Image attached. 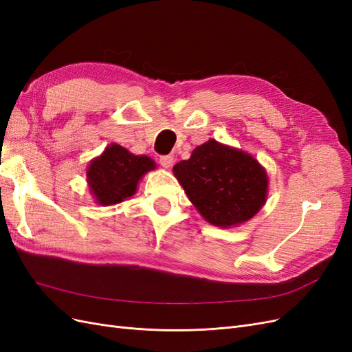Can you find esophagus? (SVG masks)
I'll use <instances>...</instances> for the list:
<instances>
[{
    "label": "esophagus",
    "instance_id": "obj_1",
    "mask_svg": "<svg viewBox=\"0 0 352 352\" xmlns=\"http://www.w3.org/2000/svg\"><path fill=\"white\" fill-rule=\"evenodd\" d=\"M173 160L175 158L172 155H163V157H160V164H162L164 168H170L173 164Z\"/></svg>",
    "mask_w": 352,
    "mask_h": 352
}]
</instances>
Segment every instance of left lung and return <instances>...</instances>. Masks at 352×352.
Wrapping results in <instances>:
<instances>
[{"instance_id": "left-lung-1", "label": "left lung", "mask_w": 352, "mask_h": 352, "mask_svg": "<svg viewBox=\"0 0 352 352\" xmlns=\"http://www.w3.org/2000/svg\"><path fill=\"white\" fill-rule=\"evenodd\" d=\"M173 175L210 225L235 228L251 220L267 201L269 176L251 154L208 140Z\"/></svg>"}]
</instances>
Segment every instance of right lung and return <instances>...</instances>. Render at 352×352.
Masks as SVG:
<instances>
[{
	"label": "right lung",
	"instance_id": "right-lung-1",
	"mask_svg": "<svg viewBox=\"0 0 352 352\" xmlns=\"http://www.w3.org/2000/svg\"><path fill=\"white\" fill-rule=\"evenodd\" d=\"M155 167L148 155H135L119 144H110L89 163L87 182L97 204L114 206L135 195L144 175Z\"/></svg>",
	"mask_w": 352,
	"mask_h": 352
}]
</instances>
